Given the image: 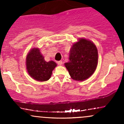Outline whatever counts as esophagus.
Listing matches in <instances>:
<instances>
[{
	"instance_id": "34e87169",
	"label": "esophagus",
	"mask_w": 124,
	"mask_h": 124,
	"mask_svg": "<svg viewBox=\"0 0 124 124\" xmlns=\"http://www.w3.org/2000/svg\"><path fill=\"white\" fill-rule=\"evenodd\" d=\"M57 63H58V65H62V61H57Z\"/></svg>"
}]
</instances>
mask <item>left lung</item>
Here are the masks:
<instances>
[{
  "mask_svg": "<svg viewBox=\"0 0 124 124\" xmlns=\"http://www.w3.org/2000/svg\"><path fill=\"white\" fill-rule=\"evenodd\" d=\"M69 59L65 66L71 78L78 81L85 80L96 70L98 63L97 49L91 41L80 38L72 45Z\"/></svg>",
  "mask_w": 124,
  "mask_h": 124,
  "instance_id": "8db88e82",
  "label": "left lung"
}]
</instances>
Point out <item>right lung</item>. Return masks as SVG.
Instances as JSON below:
<instances>
[{
	"label": "right lung",
	"instance_id": "1",
	"mask_svg": "<svg viewBox=\"0 0 124 124\" xmlns=\"http://www.w3.org/2000/svg\"><path fill=\"white\" fill-rule=\"evenodd\" d=\"M57 66L52 61L46 62L40 50L32 48L26 57V68L28 74L35 80L45 82L49 80L52 70Z\"/></svg>",
	"mask_w": 124,
	"mask_h": 124
}]
</instances>
